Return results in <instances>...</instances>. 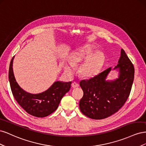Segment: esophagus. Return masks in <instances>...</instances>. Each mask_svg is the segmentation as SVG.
<instances>
[{"label": "esophagus", "mask_w": 146, "mask_h": 146, "mask_svg": "<svg viewBox=\"0 0 146 146\" xmlns=\"http://www.w3.org/2000/svg\"><path fill=\"white\" fill-rule=\"evenodd\" d=\"M78 86H79V84H78V83H77V82H73V83H72V86L74 88L78 87Z\"/></svg>", "instance_id": "34e87169"}]
</instances>
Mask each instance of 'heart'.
Masks as SVG:
<instances>
[{"instance_id":"heart-1","label":"heart","mask_w":146,"mask_h":146,"mask_svg":"<svg viewBox=\"0 0 146 146\" xmlns=\"http://www.w3.org/2000/svg\"><path fill=\"white\" fill-rule=\"evenodd\" d=\"M95 48L91 45H85L78 48V50L73 53L72 60L74 64L82 63L79 72L82 76L90 77L98 72L102 66L104 61L105 56L103 53L97 52L96 54L91 55L94 53ZM92 56H91L90 55ZM74 63L69 62L65 66L66 71L69 73H72L74 70Z\"/></svg>"}]
</instances>
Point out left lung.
I'll use <instances>...</instances> for the list:
<instances>
[{
  "label": "left lung",
  "mask_w": 146,
  "mask_h": 146,
  "mask_svg": "<svg viewBox=\"0 0 146 146\" xmlns=\"http://www.w3.org/2000/svg\"><path fill=\"white\" fill-rule=\"evenodd\" d=\"M116 69L119 70V76L114 81L105 80L111 70L110 68L79 83L83 91L79 107L87 117L93 119L108 117L118 111L129 98L135 69L122 48L118 64L114 69Z\"/></svg>",
  "instance_id": "8db88e82"
}]
</instances>
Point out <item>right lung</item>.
Returning <instances> with one entry per match:
<instances>
[{
	"mask_svg": "<svg viewBox=\"0 0 146 146\" xmlns=\"http://www.w3.org/2000/svg\"><path fill=\"white\" fill-rule=\"evenodd\" d=\"M13 57L10 64L8 78L12 93L17 102L26 112L33 116L44 117L50 115L58 108L60 101L68 92L71 82H55L46 91L33 94L25 91L16 82L13 70Z\"/></svg>",
	"mask_w": 146,
	"mask_h": 146,
	"instance_id": "add662e5",
	"label": "right lung"
}]
</instances>
